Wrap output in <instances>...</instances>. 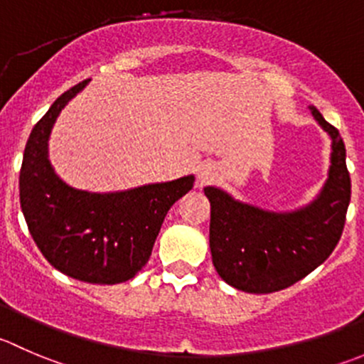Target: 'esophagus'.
<instances>
[{"mask_svg":"<svg viewBox=\"0 0 364 364\" xmlns=\"http://www.w3.org/2000/svg\"><path fill=\"white\" fill-rule=\"evenodd\" d=\"M213 167H211L210 164H200L199 167H197V178H199L200 183H206L208 179L213 178Z\"/></svg>","mask_w":364,"mask_h":364,"instance_id":"34e87169","label":"esophagus"}]
</instances>
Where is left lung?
Returning a JSON list of instances; mask_svg holds the SVG:
<instances>
[{
  "label": "left lung",
  "instance_id": "8db88e82",
  "mask_svg": "<svg viewBox=\"0 0 364 364\" xmlns=\"http://www.w3.org/2000/svg\"><path fill=\"white\" fill-rule=\"evenodd\" d=\"M329 133L331 167L315 200L295 211H268L236 200L217 186L210 199V249L218 276L247 294H272L291 287L322 264L343 232L350 203V176L340 132L309 107Z\"/></svg>",
  "mask_w": 364,
  "mask_h": 364
}]
</instances>
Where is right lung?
Wrapping results in <instances>:
<instances>
[{
	"label": "right lung",
	"instance_id": "obj_1",
	"mask_svg": "<svg viewBox=\"0 0 364 364\" xmlns=\"http://www.w3.org/2000/svg\"><path fill=\"white\" fill-rule=\"evenodd\" d=\"M87 83L63 92L31 129L19 174L21 210L31 238L56 270L85 283L117 284L135 277L149 261L165 215L192 190L196 178L110 193L63 183L48 158L49 133L63 107Z\"/></svg>",
	"mask_w": 364,
	"mask_h": 364
}]
</instances>
